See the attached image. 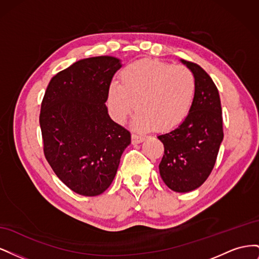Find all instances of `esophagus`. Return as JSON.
I'll return each instance as SVG.
<instances>
[{
    "instance_id": "esophagus-1",
    "label": "esophagus",
    "mask_w": 259,
    "mask_h": 259,
    "mask_svg": "<svg viewBox=\"0 0 259 259\" xmlns=\"http://www.w3.org/2000/svg\"><path fill=\"white\" fill-rule=\"evenodd\" d=\"M144 140H145V137H144V136L136 135V134H133V135H132V144H133V145H137V144L143 143Z\"/></svg>"
}]
</instances>
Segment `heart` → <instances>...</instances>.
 Segmentation results:
<instances>
[{
    "instance_id": "heart-1",
    "label": "heart",
    "mask_w": 259,
    "mask_h": 259,
    "mask_svg": "<svg viewBox=\"0 0 259 259\" xmlns=\"http://www.w3.org/2000/svg\"><path fill=\"white\" fill-rule=\"evenodd\" d=\"M190 69L159 60L132 62L120 73V84L108 90V106L117 123H124L136 108L133 126L140 132L174 128L189 114L195 95Z\"/></svg>"
}]
</instances>
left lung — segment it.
I'll list each match as a JSON object with an SVG mask.
<instances>
[{
	"label": "left lung",
	"instance_id": "obj_1",
	"mask_svg": "<svg viewBox=\"0 0 259 259\" xmlns=\"http://www.w3.org/2000/svg\"><path fill=\"white\" fill-rule=\"evenodd\" d=\"M195 79L190 112L177 127L159 135L164 154L159 165L165 185L176 192H189L205 182L213 169L224 139L218 90L199 65L180 59Z\"/></svg>",
	"mask_w": 259,
	"mask_h": 259
}]
</instances>
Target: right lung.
<instances>
[{"instance_id":"1","label":"right lung","mask_w":259,"mask_h":259,"mask_svg":"<svg viewBox=\"0 0 259 259\" xmlns=\"http://www.w3.org/2000/svg\"><path fill=\"white\" fill-rule=\"evenodd\" d=\"M121 67L112 56L77 60L52 77L42 101L45 158L62 183L85 197L108 189L131 144L130 132L111 120L105 104Z\"/></svg>"}]
</instances>
